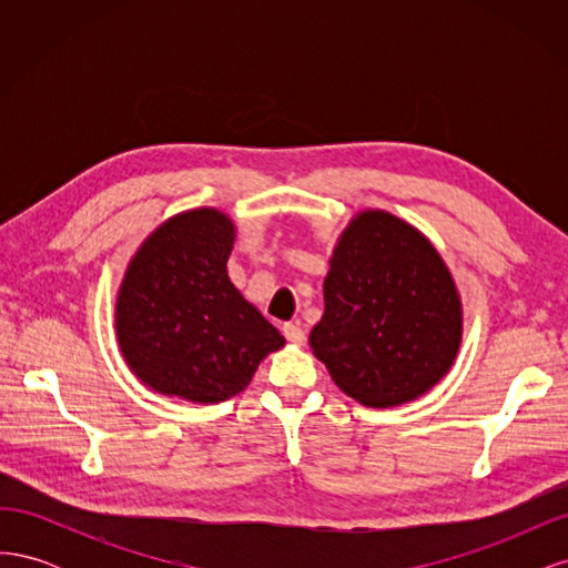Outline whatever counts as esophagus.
Instances as JSON below:
<instances>
[{
  "instance_id": "esophagus-1",
  "label": "esophagus",
  "mask_w": 568,
  "mask_h": 568,
  "mask_svg": "<svg viewBox=\"0 0 568 568\" xmlns=\"http://www.w3.org/2000/svg\"><path fill=\"white\" fill-rule=\"evenodd\" d=\"M282 332H284V336H286V341H291V343H303L305 341V332L301 329V324L296 322H286L284 326H282Z\"/></svg>"
}]
</instances>
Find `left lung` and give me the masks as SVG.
Masks as SVG:
<instances>
[{
  "label": "left lung",
  "mask_w": 568,
  "mask_h": 568,
  "mask_svg": "<svg viewBox=\"0 0 568 568\" xmlns=\"http://www.w3.org/2000/svg\"><path fill=\"white\" fill-rule=\"evenodd\" d=\"M462 305L436 248L384 211L359 213L324 280V315L311 346L334 384L369 407H393L450 369Z\"/></svg>",
  "instance_id": "left-lung-1"
}]
</instances>
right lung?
<instances>
[{
    "label": "right lung",
    "mask_w": 568,
    "mask_h": 568,
    "mask_svg": "<svg viewBox=\"0 0 568 568\" xmlns=\"http://www.w3.org/2000/svg\"><path fill=\"white\" fill-rule=\"evenodd\" d=\"M230 220L199 209L168 220L136 251L115 329L128 365L153 390L222 403L244 390L284 336L227 277Z\"/></svg>",
    "instance_id": "add662e5"
}]
</instances>
